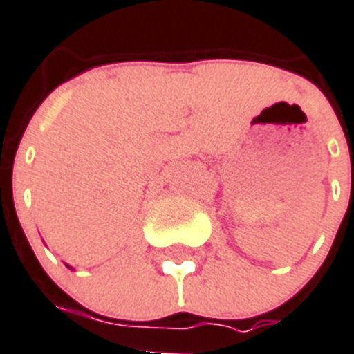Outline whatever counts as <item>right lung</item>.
Here are the masks:
<instances>
[{"label":"right lung","instance_id":"add662e5","mask_svg":"<svg viewBox=\"0 0 354 354\" xmlns=\"http://www.w3.org/2000/svg\"><path fill=\"white\" fill-rule=\"evenodd\" d=\"M66 266H68V268H71V266H69V264H66ZM71 270H73V268H71Z\"/></svg>","mask_w":354,"mask_h":354}]
</instances>
